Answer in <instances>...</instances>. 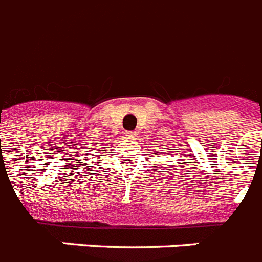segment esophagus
I'll list each match as a JSON object with an SVG mask.
<instances>
[{
	"mask_svg": "<svg viewBox=\"0 0 262 262\" xmlns=\"http://www.w3.org/2000/svg\"><path fill=\"white\" fill-rule=\"evenodd\" d=\"M126 138L128 140H134L136 138V133L134 132H126Z\"/></svg>",
	"mask_w": 262,
	"mask_h": 262,
	"instance_id": "obj_1",
	"label": "esophagus"
}]
</instances>
